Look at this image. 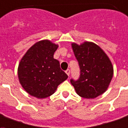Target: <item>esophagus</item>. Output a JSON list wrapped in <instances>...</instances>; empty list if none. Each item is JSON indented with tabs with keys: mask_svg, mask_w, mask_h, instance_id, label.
I'll use <instances>...</instances> for the list:
<instances>
[{
	"mask_svg": "<svg viewBox=\"0 0 128 128\" xmlns=\"http://www.w3.org/2000/svg\"><path fill=\"white\" fill-rule=\"evenodd\" d=\"M65 73L67 74V75L69 76H70V70H67L65 71Z\"/></svg>",
	"mask_w": 128,
	"mask_h": 128,
	"instance_id": "obj_1",
	"label": "esophagus"
}]
</instances>
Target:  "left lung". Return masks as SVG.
<instances>
[{
    "label": "left lung",
    "mask_w": 128,
    "mask_h": 128,
    "mask_svg": "<svg viewBox=\"0 0 128 128\" xmlns=\"http://www.w3.org/2000/svg\"><path fill=\"white\" fill-rule=\"evenodd\" d=\"M78 61L80 75L77 80L71 79L76 94L82 98L94 99L107 90L113 76V67L108 56L99 46L84 42L72 44Z\"/></svg>",
    "instance_id": "1"
}]
</instances>
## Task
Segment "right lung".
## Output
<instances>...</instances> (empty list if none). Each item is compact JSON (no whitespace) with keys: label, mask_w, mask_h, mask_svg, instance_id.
I'll return each instance as SVG.
<instances>
[{"label":"right lung","mask_w":128,"mask_h":128,"mask_svg":"<svg viewBox=\"0 0 128 128\" xmlns=\"http://www.w3.org/2000/svg\"><path fill=\"white\" fill-rule=\"evenodd\" d=\"M58 46L49 40L35 43L27 50L18 65L20 83L30 96L43 99L52 95L68 78L54 58Z\"/></svg>","instance_id":"obj_1"}]
</instances>
